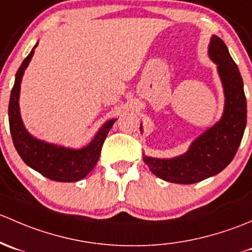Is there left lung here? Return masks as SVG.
Returning <instances> with one entry per match:
<instances>
[{"instance_id":"left-lung-1","label":"left lung","mask_w":252,"mask_h":252,"mask_svg":"<svg viewBox=\"0 0 252 252\" xmlns=\"http://www.w3.org/2000/svg\"><path fill=\"white\" fill-rule=\"evenodd\" d=\"M209 54L217 64L222 80L224 113L216 125L191 143L186 154L172 159L144 157L150 171L167 182L191 184L217 175L230 164L243 139L246 126V98L242 75L219 36L211 37Z\"/></svg>"}]
</instances>
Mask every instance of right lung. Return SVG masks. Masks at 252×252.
<instances>
[{"instance_id":"add662e5","label":"right lung","mask_w":252,"mask_h":252,"mask_svg":"<svg viewBox=\"0 0 252 252\" xmlns=\"http://www.w3.org/2000/svg\"><path fill=\"white\" fill-rule=\"evenodd\" d=\"M32 54L33 49L18 69L14 86L10 92L8 118L13 144L23 161L45 177L57 182H77L86 177L97 164L103 143L115 120L107 121L93 141L79 150L58 147L33 138L23 125L19 111L20 82Z\"/></svg>"}]
</instances>
